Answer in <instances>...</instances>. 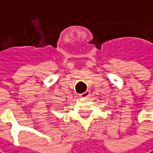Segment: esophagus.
<instances>
[{
    "label": "esophagus",
    "mask_w": 153,
    "mask_h": 153,
    "mask_svg": "<svg viewBox=\"0 0 153 153\" xmlns=\"http://www.w3.org/2000/svg\"><path fill=\"white\" fill-rule=\"evenodd\" d=\"M89 95H90V92H89V91H86V92H84V93L79 94L80 98H88Z\"/></svg>",
    "instance_id": "1"
}]
</instances>
